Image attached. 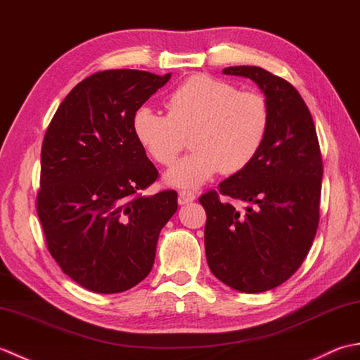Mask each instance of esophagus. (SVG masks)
I'll list each match as a JSON object with an SVG mask.
<instances>
[{
  "mask_svg": "<svg viewBox=\"0 0 360 360\" xmlns=\"http://www.w3.org/2000/svg\"><path fill=\"white\" fill-rule=\"evenodd\" d=\"M195 198H196V195L193 192H188V190H181L178 195V202L179 204L192 202V201H195Z\"/></svg>",
  "mask_w": 360,
  "mask_h": 360,
  "instance_id": "1",
  "label": "esophagus"
}]
</instances>
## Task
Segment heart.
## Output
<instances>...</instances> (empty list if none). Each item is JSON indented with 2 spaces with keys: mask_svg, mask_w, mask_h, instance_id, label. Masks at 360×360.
<instances>
[{
  "mask_svg": "<svg viewBox=\"0 0 360 360\" xmlns=\"http://www.w3.org/2000/svg\"><path fill=\"white\" fill-rule=\"evenodd\" d=\"M168 114L142 105L133 114L136 141L155 162L172 165L190 136L193 151L172 167L165 179L178 188H196L219 170L243 172L252 164L269 131L264 96L233 83L196 74L167 97Z\"/></svg>",
  "mask_w": 360,
  "mask_h": 360,
  "instance_id": "heart-1",
  "label": "heart"
}]
</instances>
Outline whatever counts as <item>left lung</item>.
Masks as SVG:
<instances>
[{
	"instance_id": "obj_1",
	"label": "left lung",
	"mask_w": 360,
	"mask_h": 360,
	"mask_svg": "<svg viewBox=\"0 0 360 360\" xmlns=\"http://www.w3.org/2000/svg\"><path fill=\"white\" fill-rule=\"evenodd\" d=\"M223 72L257 83L271 124L252 164L200 198L207 213L205 258L224 285L257 294L292 277L308 255L320 218L322 153L308 106L289 82L258 66ZM233 200L250 205L240 212Z\"/></svg>"
}]
</instances>
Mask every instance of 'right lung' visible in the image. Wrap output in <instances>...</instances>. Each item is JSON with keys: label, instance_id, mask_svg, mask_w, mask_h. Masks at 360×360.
Listing matches in <instances>:
<instances>
[{"label": "right lung", "instance_id": "right-lung-1", "mask_svg": "<svg viewBox=\"0 0 360 360\" xmlns=\"http://www.w3.org/2000/svg\"><path fill=\"white\" fill-rule=\"evenodd\" d=\"M137 70L89 75L60 103L41 147L37 213L62 271L97 294L136 286L155 263L178 193L142 195L158 170L133 134L134 111L170 80Z\"/></svg>", "mask_w": 360, "mask_h": 360}]
</instances>
